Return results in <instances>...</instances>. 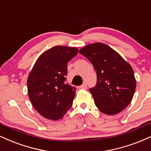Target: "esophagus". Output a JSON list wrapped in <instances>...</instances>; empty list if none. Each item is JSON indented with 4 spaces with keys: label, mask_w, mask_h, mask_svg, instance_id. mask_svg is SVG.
Instances as JSON below:
<instances>
[{
    "label": "esophagus",
    "mask_w": 151,
    "mask_h": 151,
    "mask_svg": "<svg viewBox=\"0 0 151 151\" xmlns=\"http://www.w3.org/2000/svg\"><path fill=\"white\" fill-rule=\"evenodd\" d=\"M80 88H82V89H86L87 88V85L86 83H83L81 86H80Z\"/></svg>",
    "instance_id": "obj_1"
}]
</instances>
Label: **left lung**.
Returning a JSON list of instances; mask_svg holds the SVG:
<instances>
[{"instance_id":"8db88e82","label":"left lung","mask_w":151,"mask_h":151,"mask_svg":"<svg viewBox=\"0 0 151 151\" xmlns=\"http://www.w3.org/2000/svg\"><path fill=\"white\" fill-rule=\"evenodd\" d=\"M79 52L88 58L96 71L97 83L90 88L96 107L109 115L122 111L132 101L137 86L132 66L103 43H91Z\"/></svg>"}]
</instances>
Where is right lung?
I'll list each match as a JSON object with an SVG mask.
<instances>
[{
	"mask_svg": "<svg viewBox=\"0 0 151 151\" xmlns=\"http://www.w3.org/2000/svg\"><path fill=\"white\" fill-rule=\"evenodd\" d=\"M79 49L57 46L43 52L36 60L27 79V91L34 108L51 120L64 117L75 96V87L65 82L68 63Z\"/></svg>",
	"mask_w": 151,
	"mask_h": 151,
	"instance_id": "add662e5",
	"label": "right lung"
}]
</instances>
